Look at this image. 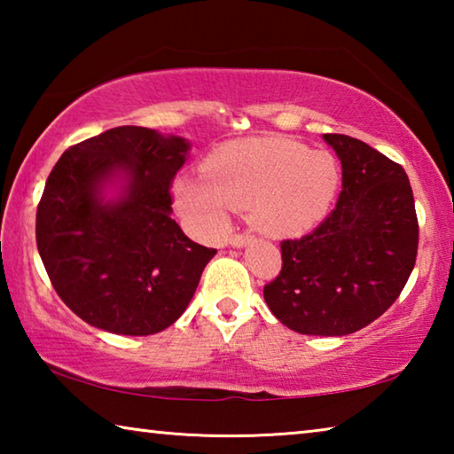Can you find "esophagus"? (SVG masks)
<instances>
[{
    "label": "esophagus",
    "instance_id": "34e87169",
    "mask_svg": "<svg viewBox=\"0 0 454 454\" xmlns=\"http://www.w3.org/2000/svg\"><path fill=\"white\" fill-rule=\"evenodd\" d=\"M252 240V234L250 232H238L232 238H230V246H234V248H242Z\"/></svg>",
    "mask_w": 454,
    "mask_h": 454
}]
</instances>
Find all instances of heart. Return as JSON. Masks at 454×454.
I'll return each instance as SVG.
<instances>
[{"label":"heart","mask_w":454,"mask_h":454,"mask_svg":"<svg viewBox=\"0 0 454 454\" xmlns=\"http://www.w3.org/2000/svg\"><path fill=\"white\" fill-rule=\"evenodd\" d=\"M338 182L333 153L286 137H250L214 152L204 176H180L174 198L184 216L206 232L224 228L236 208L250 210L264 234L298 236L326 216Z\"/></svg>","instance_id":"b5f03b06"}]
</instances>
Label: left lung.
I'll return each mask as SVG.
<instances>
[{
  "mask_svg": "<svg viewBox=\"0 0 454 454\" xmlns=\"http://www.w3.org/2000/svg\"><path fill=\"white\" fill-rule=\"evenodd\" d=\"M342 164L334 210L310 234L282 240L268 309L301 334L344 336L387 312L417 262L419 220L401 164L344 134H325Z\"/></svg>",
  "mask_w": 454,
  "mask_h": 454,
  "instance_id": "left-lung-1",
  "label": "left lung"
}]
</instances>
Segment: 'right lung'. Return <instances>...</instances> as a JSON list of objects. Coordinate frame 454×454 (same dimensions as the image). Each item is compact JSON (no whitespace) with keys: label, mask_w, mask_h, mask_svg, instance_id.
I'll use <instances>...</instances> for the list:
<instances>
[{"label":"right lung","mask_w":454,"mask_h":454,"mask_svg":"<svg viewBox=\"0 0 454 454\" xmlns=\"http://www.w3.org/2000/svg\"><path fill=\"white\" fill-rule=\"evenodd\" d=\"M190 144L120 126L67 148L37 204L42 262L67 309L114 334L148 336L186 310L216 254L172 220L170 186ZM127 180L118 200L105 184Z\"/></svg>","instance_id":"add662e5"}]
</instances>
